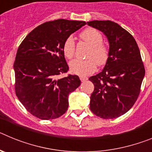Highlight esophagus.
<instances>
[{
	"label": "esophagus",
	"instance_id": "34e87169",
	"mask_svg": "<svg viewBox=\"0 0 152 152\" xmlns=\"http://www.w3.org/2000/svg\"><path fill=\"white\" fill-rule=\"evenodd\" d=\"M80 79L81 80V82H84L86 80H88V78L87 77H84V76H80Z\"/></svg>",
	"mask_w": 152,
	"mask_h": 152
}]
</instances>
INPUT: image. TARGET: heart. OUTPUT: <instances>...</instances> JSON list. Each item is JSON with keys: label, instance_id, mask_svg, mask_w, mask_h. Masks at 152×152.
Segmentation results:
<instances>
[{"label": "heart", "instance_id": "1", "mask_svg": "<svg viewBox=\"0 0 152 152\" xmlns=\"http://www.w3.org/2000/svg\"><path fill=\"white\" fill-rule=\"evenodd\" d=\"M80 38L91 45L87 59H75L70 63V70L72 73L80 76H87L96 71L97 64L103 66L107 64L109 58V49L102 43L101 33L94 28H88L81 32ZM64 56L72 59L75 53V42L72 36L66 39L63 44Z\"/></svg>", "mask_w": 152, "mask_h": 152}]
</instances>
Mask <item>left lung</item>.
Here are the masks:
<instances>
[{"mask_svg": "<svg viewBox=\"0 0 152 152\" xmlns=\"http://www.w3.org/2000/svg\"><path fill=\"white\" fill-rule=\"evenodd\" d=\"M88 25L101 31L109 42V58L100 73L89 78L94 85L90 109L103 119H115L136 101L144 78V64L133 36L116 23L93 20Z\"/></svg>", "mask_w": 152, "mask_h": 152, "instance_id": "obj_1", "label": "left lung"}]
</instances>
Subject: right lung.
Listing matches in <instances>:
<instances>
[{"instance_id":"obj_1","label":"right lung","mask_w":152,"mask_h":152,"mask_svg":"<svg viewBox=\"0 0 152 152\" xmlns=\"http://www.w3.org/2000/svg\"><path fill=\"white\" fill-rule=\"evenodd\" d=\"M84 21L59 19L44 23L26 36L17 50L13 69L17 97L41 119L60 117L68 107V95L80 84L77 75L58 78L68 70L63 44Z\"/></svg>"}]
</instances>
